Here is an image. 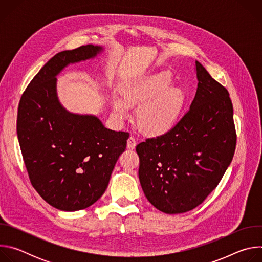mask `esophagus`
<instances>
[{
    "instance_id": "1",
    "label": "esophagus",
    "mask_w": 262,
    "mask_h": 262,
    "mask_svg": "<svg viewBox=\"0 0 262 262\" xmlns=\"http://www.w3.org/2000/svg\"><path fill=\"white\" fill-rule=\"evenodd\" d=\"M137 145V141L134 137H129L128 140H127V148L128 149H134Z\"/></svg>"
}]
</instances>
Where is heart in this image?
<instances>
[{
  "instance_id": "heart-1",
  "label": "heart",
  "mask_w": 262,
  "mask_h": 262,
  "mask_svg": "<svg viewBox=\"0 0 262 262\" xmlns=\"http://www.w3.org/2000/svg\"><path fill=\"white\" fill-rule=\"evenodd\" d=\"M120 95L113 97V106L120 118H127L130 107L140 105L137 123L147 136L158 137L169 133L177 124L184 105V94L172 86L167 72L130 81L122 85Z\"/></svg>"
}]
</instances>
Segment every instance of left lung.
<instances>
[{
  "instance_id": "1",
  "label": "left lung",
  "mask_w": 262,
  "mask_h": 262,
  "mask_svg": "<svg viewBox=\"0 0 262 262\" xmlns=\"http://www.w3.org/2000/svg\"><path fill=\"white\" fill-rule=\"evenodd\" d=\"M198 87L190 110L169 133L137 145L143 192L165 213L200 205L216 188L235 151L228 90L196 61Z\"/></svg>"
}]
</instances>
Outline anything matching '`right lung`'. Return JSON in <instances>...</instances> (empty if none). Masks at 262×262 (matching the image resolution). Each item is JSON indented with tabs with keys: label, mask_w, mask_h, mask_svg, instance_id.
<instances>
[{
	"label": "right lung",
	"mask_w": 262,
	"mask_h": 262,
	"mask_svg": "<svg viewBox=\"0 0 262 262\" xmlns=\"http://www.w3.org/2000/svg\"><path fill=\"white\" fill-rule=\"evenodd\" d=\"M101 51L88 45L58 53L33 78L18 104L17 138L30 181L60 210L84 209L102 196L129 137L105 128L95 116L70 113L57 96L58 73Z\"/></svg>",
	"instance_id": "1"
}]
</instances>
